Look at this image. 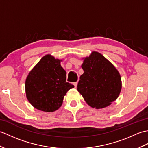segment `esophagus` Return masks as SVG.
I'll return each mask as SVG.
<instances>
[{"mask_svg":"<svg viewBox=\"0 0 148 148\" xmlns=\"http://www.w3.org/2000/svg\"><path fill=\"white\" fill-rule=\"evenodd\" d=\"M73 84H74V87H75V88H76V87H77V82H74V83H73Z\"/></svg>","mask_w":148,"mask_h":148,"instance_id":"obj_1","label":"esophagus"}]
</instances>
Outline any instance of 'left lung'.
I'll return each mask as SVG.
<instances>
[{
	"instance_id": "left-lung-1",
	"label": "left lung",
	"mask_w": 148,
	"mask_h": 148,
	"mask_svg": "<svg viewBox=\"0 0 148 148\" xmlns=\"http://www.w3.org/2000/svg\"><path fill=\"white\" fill-rule=\"evenodd\" d=\"M82 59L84 73L80 76L77 91L92 108H106L121 92L120 74L111 62L97 51H92Z\"/></svg>"
}]
</instances>
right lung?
Instances as JSON below:
<instances>
[{"label": "right lung", "mask_w": 148, "mask_h": 148, "mask_svg": "<svg viewBox=\"0 0 148 148\" xmlns=\"http://www.w3.org/2000/svg\"><path fill=\"white\" fill-rule=\"evenodd\" d=\"M62 60L48 54L40 60L30 71L25 81L26 97L34 108L53 112L60 108L64 97L74 87L66 81Z\"/></svg>", "instance_id": "obj_1"}]
</instances>
